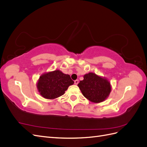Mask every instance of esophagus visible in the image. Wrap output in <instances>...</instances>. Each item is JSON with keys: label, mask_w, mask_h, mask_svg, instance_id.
Segmentation results:
<instances>
[{"label": "esophagus", "mask_w": 147, "mask_h": 147, "mask_svg": "<svg viewBox=\"0 0 147 147\" xmlns=\"http://www.w3.org/2000/svg\"><path fill=\"white\" fill-rule=\"evenodd\" d=\"M78 80H75L74 81V83H75V84H76V85H77V84H78Z\"/></svg>", "instance_id": "obj_1"}]
</instances>
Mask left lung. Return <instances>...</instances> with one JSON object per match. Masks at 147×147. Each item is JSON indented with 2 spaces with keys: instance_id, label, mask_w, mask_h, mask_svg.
<instances>
[{
  "instance_id": "8db88e82",
  "label": "left lung",
  "mask_w": 147,
  "mask_h": 147,
  "mask_svg": "<svg viewBox=\"0 0 147 147\" xmlns=\"http://www.w3.org/2000/svg\"><path fill=\"white\" fill-rule=\"evenodd\" d=\"M83 78L78 86L87 99L94 103H100L109 97L112 86L106 78L92 72L85 74Z\"/></svg>"
}]
</instances>
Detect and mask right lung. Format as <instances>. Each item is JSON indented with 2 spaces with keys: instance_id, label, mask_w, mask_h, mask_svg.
<instances>
[{
  "instance_id": "1",
  "label": "right lung",
  "mask_w": 147,
  "mask_h": 147,
  "mask_svg": "<svg viewBox=\"0 0 147 147\" xmlns=\"http://www.w3.org/2000/svg\"><path fill=\"white\" fill-rule=\"evenodd\" d=\"M74 83L69 75L55 70L41 75L37 88L39 94L44 98L54 99L63 95L69 86Z\"/></svg>"
}]
</instances>
